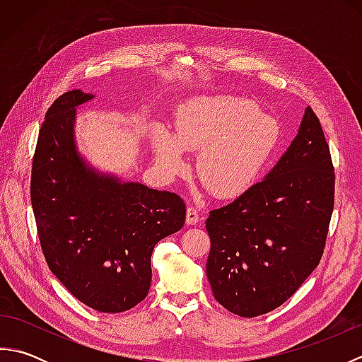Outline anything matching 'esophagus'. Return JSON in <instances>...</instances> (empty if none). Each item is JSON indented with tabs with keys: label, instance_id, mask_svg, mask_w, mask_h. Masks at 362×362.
Segmentation results:
<instances>
[{
	"label": "esophagus",
	"instance_id": "1",
	"mask_svg": "<svg viewBox=\"0 0 362 362\" xmlns=\"http://www.w3.org/2000/svg\"><path fill=\"white\" fill-rule=\"evenodd\" d=\"M199 211L194 209V206H188L187 209V224L188 226H196L199 222Z\"/></svg>",
	"mask_w": 362,
	"mask_h": 362
}]
</instances>
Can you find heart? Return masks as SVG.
<instances>
[{
	"label": "heart",
	"mask_w": 362,
	"mask_h": 362,
	"mask_svg": "<svg viewBox=\"0 0 362 362\" xmlns=\"http://www.w3.org/2000/svg\"><path fill=\"white\" fill-rule=\"evenodd\" d=\"M151 140L161 173H185L183 151H199L196 173L214 196L235 199L259 180L281 144V126L250 99L199 96L175 112L174 135L153 124Z\"/></svg>",
	"instance_id": "heart-1"
}]
</instances>
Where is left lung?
Returning <instances> with one entry per match:
<instances>
[{"mask_svg": "<svg viewBox=\"0 0 362 362\" xmlns=\"http://www.w3.org/2000/svg\"><path fill=\"white\" fill-rule=\"evenodd\" d=\"M334 206V168L316 113L272 171L232 204L211 210L206 276L230 313L257 317L279 308L317 267Z\"/></svg>", "mask_w": 362, "mask_h": 362, "instance_id": "1", "label": "left lung"}]
</instances>
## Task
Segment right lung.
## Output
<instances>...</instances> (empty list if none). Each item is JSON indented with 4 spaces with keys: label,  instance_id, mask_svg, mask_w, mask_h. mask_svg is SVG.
Here are the masks:
<instances>
[{
    "label": "right lung",
    "instance_id": "obj_1",
    "mask_svg": "<svg viewBox=\"0 0 362 362\" xmlns=\"http://www.w3.org/2000/svg\"><path fill=\"white\" fill-rule=\"evenodd\" d=\"M81 90L59 96L38 132L30 175L37 232L51 272L99 313L146 298L156 244L185 224V202L169 191L121 182L88 166L74 141Z\"/></svg>",
    "mask_w": 362,
    "mask_h": 362
}]
</instances>
